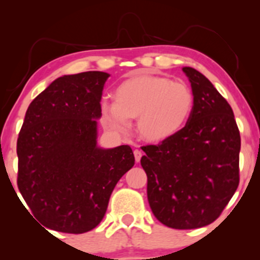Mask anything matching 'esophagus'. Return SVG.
<instances>
[{
	"label": "esophagus",
	"instance_id": "obj_1",
	"mask_svg": "<svg viewBox=\"0 0 260 260\" xmlns=\"http://www.w3.org/2000/svg\"><path fill=\"white\" fill-rule=\"evenodd\" d=\"M133 154H134V159H136L137 162H139L140 159H142V151L138 150V149H136V150L133 151Z\"/></svg>",
	"mask_w": 260,
	"mask_h": 260
}]
</instances>
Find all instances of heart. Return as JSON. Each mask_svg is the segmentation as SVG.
Returning <instances> with one entry per match:
<instances>
[{
    "label": "heart",
    "instance_id": "heart-1",
    "mask_svg": "<svg viewBox=\"0 0 260 260\" xmlns=\"http://www.w3.org/2000/svg\"><path fill=\"white\" fill-rule=\"evenodd\" d=\"M113 100L101 104V121L107 129L126 133L131 120L145 142L161 143L186 126L194 109V95L183 82L169 77L137 74L116 86Z\"/></svg>",
    "mask_w": 260,
    "mask_h": 260
}]
</instances>
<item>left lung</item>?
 I'll use <instances>...</instances> for the list:
<instances>
[{
  "instance_id": "obj_1",
  "label": "left lung",
  "mask_w": 260,
  "mask_h": 260,
  "mask_svg": "<svg viewBox=\"0 0 260 260\" xmlns=\"http://www.w3.org/2000/svg\"><path fill=\"white\" fill-rule=\"evenodd\" d=\"M194 95L189 120L176 136L145 145L148 201L157 220L177 230L215 221L240 183L241 137L234 111L207 77L183 67Z\"/></svg>"
}]
</instances>
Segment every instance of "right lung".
<instances>
[{
    "mask_svg": "<svg viewBox=\"0 0 260 260\" xmlns=\"http://www.w3.org/2000/svg\"><path fill=\"white\" fill-rule=\"evenodd\" d=\"M109 77L99 71L59 77L26 110L17 140V184L45 228L66 234L96 228L113 188L133 168L129 145L96 144Z\"/></svg>",
    "mask_w": 260,
    "mask_h": 260,
    "instance_id": "1",
    "label": "right lung"
}]
</instances>
